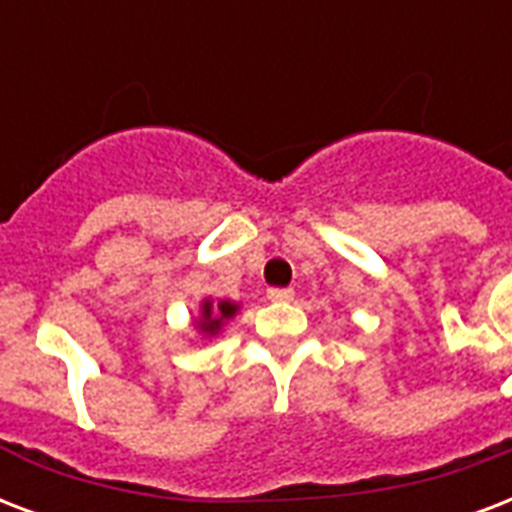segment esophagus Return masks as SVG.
Segmentation results:
<instances>
[{
  "label": "esophagus",
  "instance_id": "esophagus-1",
  "mask_svg": "<svg viewBox=\"0 0 512 512\" xmlns=\"http://www.w3.org/2000/svg\"><path fill=\"white\" fill-rule=\"evenodd\" d=\"M292 295H295V292H292L290 287H271V290H268V300H276V303L292 300Z\"/></svg>",
  "mask_w": 512,
  "mask_h": 512
}]
</instances>
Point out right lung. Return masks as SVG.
Wrapping results in <instances>:
<instances>
[{
	"label": "right lung",
	"mask_w": 512,
	"mask_h": 512,
	"mask_svg": "<svg viewBox=\"0 0 512 512\" xmlns=\"http://www.w3.org/2000/svg\"><path fill=\"white\" fill-rule=\"evenodd\" d=\"M239 311V306L236 303H230V300H204L201 303V319L195 322L198 325V330L204 335H217L222 330V325L228 322V319H233V314Z\"/></svg>",
	"instance_id": "add662e5"
}]
</instances>
